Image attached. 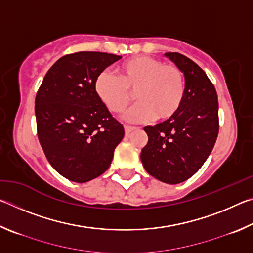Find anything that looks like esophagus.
Instances as JSON below:
<instances>
[{"label": "esophagus", "mask_w": 253, "mask_h": 253, "mask_svg": "<svg viewBox=\"0 0 253 253\" xmlns=\"http://www.w3.org/2000/svg\"><path fill=\"white\" fill-rule=\"evenodd\" d=\"M135 129H137V127H135V126H129V125H125V132H126V135L130 134V132H131L132 130H135Z\"/></svg>", "instance_id": "34e87169"}]
</instances>
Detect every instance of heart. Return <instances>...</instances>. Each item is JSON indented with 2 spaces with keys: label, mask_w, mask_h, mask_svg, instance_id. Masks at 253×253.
<instances>
[{
  "label": "heart",
  "mask_w": 253,
  "mask_h": 253,
  "mask_svg": "<svg viewBox=\"0 0 253 253\" xmlns=\"http://www.w3.org/2000/svg\"><path fill=\"white\" fill-rule=\"evenodd\" d=\"M95 91L107 109L115 114L126 110L135 92L139 102L126 114L127 121L143 122L155 117L165 122L181 109L186 83L177 66L138 55L118 65L116 75L101 72L95 81Z\"/></svg>",
  "instance_id": "heart-1"
}]
</instances>
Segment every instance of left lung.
I'll return each mask as SVG.
<instances>
[{"label": "left lung", "instance_id": "8db88e82", "mask_svg": "<svg viewBox=\"0 0 253 253\" xmlns=\"http://www.w3.org/2000/svg\"><path fill=\"white\" fill-rule=\"evenodd\" d=\"M165 55L184 72L185 98L173 118L144 127L148 142L140 160L153 177L178 184L193 176L212 152L219 134V101L214 84L194 61L178 52Z\"/></svg>", "mask_w": 253, "mask_h": 253}]
</instances>
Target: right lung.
Returning <instances> with one entry per match:
<instances>
[{
  "instance_id": "right-lung-1",
  "label": "right lung",
  "mask_w": 253,
  "mask_h": 253,
  "mask_svg": "<svg viewBox=\"0 0 253 253\" xmlns=\"http://www.w3.org/2000/svg\"><path fill=\"white\" fill-rule=\"evenodd\" d=\"M121 55L81 51L60 58L36 96L38 138L51 166L84 183L108 169L125 130L95 91L97 77Z\"/></svg>"
}]
</instances>
